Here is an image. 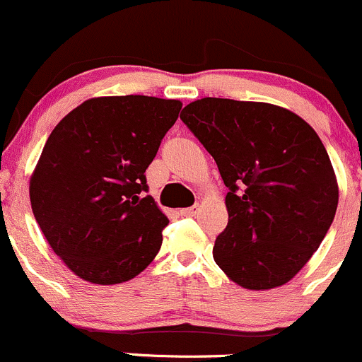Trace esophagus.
I'll use <instances>...</instances> for the list:
<instances>
[{"instance_id": "1", "label": "esophagus", "mask_w": 362, "mask_h": 362, "mask_svg": "<svg viewBox=\"0 0 362 362\" xmlns=\"http://www.w3.org/2000/svg\"><path fill=\"white\" fill-rule=\"evenodd\" d=\"M199 211V206L198 204H192V206L189 208H184V210H180L182 215H185V217H192V215H196Z\"/></svg>"}]
</instances>
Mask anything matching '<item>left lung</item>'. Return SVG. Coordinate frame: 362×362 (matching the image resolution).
Wrapping results in <instances>:
<instances>
[{
    "mask_svg": "<svg viewBox=\"0 0 362 362\" xmlns=\"http://www.w3.org/2000/svg\"><path fill=\"white\" fill-rule=\"evenodd\" d=\"M180 119L217 163L229 221L214 259L238 286H284L333 224L338 184L320 138L301 117L257 101L203 98Z\"/></svg>",
    "mask_w": 362,
    "mask_h": 362,
    "instance_id": "obj_1",
    "label": "left lung"
}]
</instances>
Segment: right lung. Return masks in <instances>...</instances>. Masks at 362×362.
<instances>
[{
	"label": "right lung",
	"instance_id": "right-lung-1",
	"mask_svg": "<svg viewBox=\"0 0 362 362\" xmlns=\"http://www.w3.org/2000/svg\"><path fill=\"white\" fill-rule=\"evenodd\" d=\"M182 103L152 96L83 101L54 127L29 184L40 229L80 279L122 284L158 255L168 217L145 170Z\"/></svg>",
	"mask_w": 362,
	"mask_h": 362
}]
</instances>
